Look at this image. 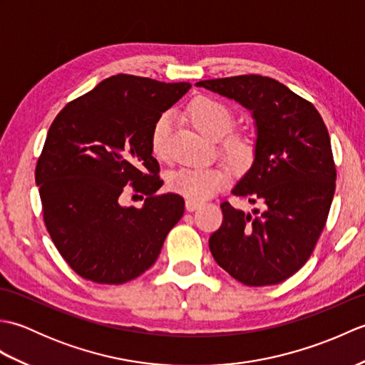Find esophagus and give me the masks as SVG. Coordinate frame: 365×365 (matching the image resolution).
<instances>
[{"label": "esophagus", "instance_id": "34e87169", "mask_svg": "<svg viewBox=\"0 0 365 365\" xmlns=\"http://www.w3.org/2000/svg\"><path fill=\"white\" fill-rule=\"evenodd\" d=\"M200 205H202V202H200V200H195V199H187V202H185V207H187L188 212L197 210Z\"/></svg>", "mask_w": 365, "mask_h": 365}]
</instances>
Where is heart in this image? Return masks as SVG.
Returning <instances> with one entry per match:
<instances>
[{
    "instance_id": "heart-1",
    "label": "heart",
    "mask_w": 365,
    "mask_h": 365,
    "mask_svg": "<svg viewBox=\"0 0 365 365\" xmlns=\"http://www.w3.org/2000/svg\"><path fill=\"white\" fill-rule=\"evenodd\" d=\"M192 125L208 138H220L230 128L234 115L220 100L212 97H197L188 106ZM170 115L161 114L155 120L150 133V147L157 158L166 160L169 155ZM224 150L232 160L243 161L252 153V144L245 136H230L224 143ZM229 174L221 166H183L174 169L168 175V187L188 199L202 200L218 192L227 183Z\"/></svg>"
}]
</instances>
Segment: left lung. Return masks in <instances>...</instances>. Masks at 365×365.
Instances as JSON below:
<instances>
[{"instance_id": "obj_1", "label": "left lung", "mask_w": 365, "mask_h": 365, "mask_svg": "<svg viewBox=\"0 0 365 365\" xmlns=\"http://www.w3.org/2000/svg\"><path fill=\"white\" fill-rule=\"evenodd\" d=\"M197 88L251 111L254 161L232 195L259 205L252 212L222 202L224 220L208 246L221 268L245 285H273L311 257L336 190L331 139L312 103L268 76L205 80Z\"/></svg>"}]
</instances>
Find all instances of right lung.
Listing matches in <instances>:
<instances>
[{
	"instance_id": "add662e5",
	"label": "right lung",
	"mask_w": 365,
	"mask_h": 365,
	"mask_svg": "<svg viewBox=\"0 0 365 365\" xmlns=\"http://www.w3.org/2000/svg\"><path fill=\"white\" fill-rule=\"evenodd\" d=\"M190 88L114 75L53 120L36 166L43 221L59 254L88 281L123 284L143 274L182 218V196L155 195L163 180L150 133ZM125 184L148 196L141 209L120 204Z\"/></svg>"
}]
</instances>
